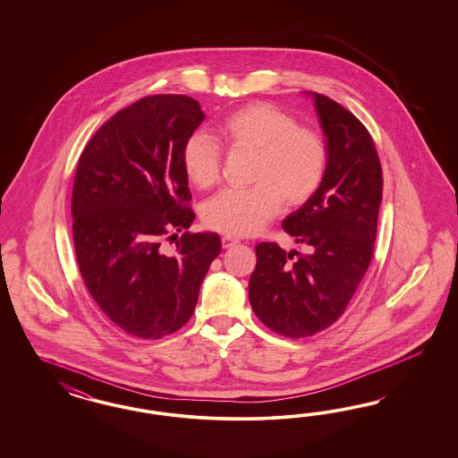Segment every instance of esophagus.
Segmentation results:
<instances>
[{
    "instance_id": "34e87169",
    "label": "esophagus",
    "mask_w": 458,
    "mask_h": 458,
    "mask_svg": "<svg viewBox=\"0 0 458 458\" xmlns=\"http://www.w3.org/2000/svg\"><path fill=\"white\" fill-rule=\"evenodd\" d=\"M236 243H238V240L233 236L226 235L222 238L223 249H232V247H235Z\"/></svg>"
}]
</instances>
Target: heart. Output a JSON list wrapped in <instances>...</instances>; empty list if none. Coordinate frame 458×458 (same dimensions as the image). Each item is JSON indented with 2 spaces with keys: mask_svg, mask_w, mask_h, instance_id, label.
<instances>
[{
  "mask_svg": "<svg viewBox=\"0 0 458 458\" xmlns=\"http://www.w3.org/2000/svg\"><path fill=\"white\" fill-rule=\"evenodd\" d=\"M215 138L226 149H245L255 157L250 173L253 186L225 190L203 207V222L225 235L260 232L282 201L287 207L302 205L324 178L327 151L319 134L268 104H250L228 114L216 125ZM181 165L190 182L208 190L220 178V144L205 132H194L184 140Z\"/></svg>",
  "mask_w": 458,
  "mask_h": 458,
  "instance_id": "1",
  "label": "heart"
}]
</instances>
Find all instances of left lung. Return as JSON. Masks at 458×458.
Instances as JSON below:
<instances>
[{"instance_id":"8db88e82","label":"left lung","mask_w":458,"mask_h":458,"mask_svg":"<svg viewBox=\"0 0 458 458\" xmlns=\"http://www.w3.org/2000/svg\"><path fill=\"white\" fill-rule=\"evenodd\" d=\"M307 96L326 136L327 165L318 191L282 226L309 251L259 243L249 284L255 316L285 337L314 335L343 316L371 262L383 198L381 163L368 129L333 98Z\"/></svg>"}]
</instances>
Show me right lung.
Wrapping results in <instances>:
<instances>
[{
    "label": "right lung",
    "instance_id": "1",
    "mask_svg": "<svg viewBox=\"0 0 458 458\" xmlns=\"http://www.w3.org/2000/svg\"><path fill=\"white\" fill-rule=\"evenodd\" d=\"M205 121L186 96H149L114 114L85 146L72 193L73 245L83 282L124 333L159 339L193 316L220 236L184 232L194 220L181 165ZM171 234V237H167Z\"/></svg>",
    "mask_w": 458,
    "mask_h": 458
}]
</instances>
